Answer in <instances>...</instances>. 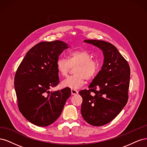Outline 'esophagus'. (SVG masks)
I'll use <instances>...</instances> for the list:
<instances>
[{
    "label": "esophagus",
    "instance_id": "esophagus-1",
    "mask_svg": "<svg viewBox=\"0 0 147 147\" xmlns=\"http://www.w3.org/2000/svg\"><path fill=\"white\" fill-rule=\"evenodd\" d=\"M78 93V91L75 90H74V89H72V90H71V94H72V95L77 94Z\"/></svg>",
    "mask_w": 147,
    "mask_h": 147
}]
</instances>
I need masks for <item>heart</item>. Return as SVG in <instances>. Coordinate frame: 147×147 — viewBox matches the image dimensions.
<instances>
[{
	"label": "heart",
	"mask_w": 147,
	"mask_h": 147,
	"mask_svg": "<svg viewBox=\"0 0 147 147\" xmlns=\"http://www.w3.org/2000/svg\"><path fill=\"white\" fill-rule=\"evenodd\" d=\"M56 68L60 76H67L71 67H75L73 76L68 77L62 83L64 87L72 89L80 88L85 83L86 78H94L99 70L100 64L97 59L91 58L90 53L86 50H75L70 51L68 59L59 57L56 61Z\"/></svg>",
	"instance_id": "heart-1"
}]
</instances>
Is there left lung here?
<instances>
[{
	"instance_id": "left-lung-1",
	"label": "left lung",
	"mask_w": 147,
	"mask_h": 147,
	"mask_svg": "<svg viewBox=\"0 0 147 147\" xmlns=\"http://www.w3.org/2000/svg\"><path fill=\"white\" fill-rule=\"evenodd\" d=\"M104 54L101 70L89 86L79 92L83 98L81 113L91 125L109 123L121 112L128 100L130 67L127 61L112 43L103 40H85Z\"/></svg>"
}]
</instances>
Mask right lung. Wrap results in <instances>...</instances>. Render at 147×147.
<instances>
[{"instance_id": "add662e5", "label": "right lung", "mask_w": 147, "mask_h": 147, "mask_svg": "<svg viewBox=\"0 0 147 147\" xmlns=\"http://www.w3.org/2000/svg\"><path fill=\"white\" fill-rule=\"evenodd\" d=\"M67 44L42 42L30 49L18 68L15 89L22 115L38 126H47L61 115L71 95L70 88L50 91L59 83L56 61Z\"/></svg>"}]
</instances>
